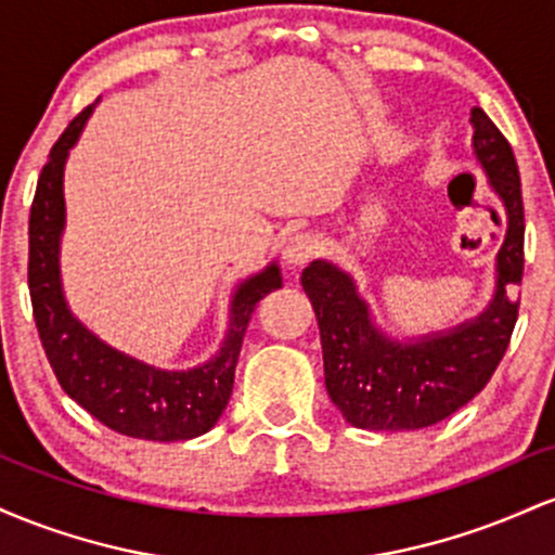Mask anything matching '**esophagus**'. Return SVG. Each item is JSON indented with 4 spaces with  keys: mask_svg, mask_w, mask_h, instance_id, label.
<instances>
[{
    "mask_svg": "<svg viewBox=\"0 0 555 555\" xmlns=\"http://www.w3.org/2000/svg\"><path fill=\"white\" fill-rule=\"evenodd\" d=\"M318 237L310 232H299L284 245V260L289 266H305L318 256Z\"/></svg>",
    "mask_w": 555,
    "mask_h": 555,
    "instance_id": "1",
    "label": "esophagus"
}]
</instances>
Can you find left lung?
I'll return each mask as SVG.
<instances>
[{
  "instance_id": "left-lung-1",
  "label": "left lung",
  "mask_w": 555,
  "mask_h": 555,
  "mask_svg": "<svg viewBox=\"0 0 555 555\" xmlns=\"http://www.w3.org/2000/svg\"><path fill=\"white\" fill-rule=\"evenodd\" d=\"M477 162L506 206L508 229L499 253L490 308L475 321L420 341H393L373 326L367 305L347 273L313 260L299 276L313 302L331 401L354 428L417 430L454 415L495 373L519 315L512 289L525 271V203L517 158L480 106L473 109Z\"/></svg>"
}]
</instances>
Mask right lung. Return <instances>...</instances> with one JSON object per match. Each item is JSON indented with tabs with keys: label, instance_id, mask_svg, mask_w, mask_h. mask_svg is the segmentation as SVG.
I'll list each match as a JSON object with an SVG mask.
<instances>
[{
	"label": "right lung",
	"instance_id": "1",
	"mask_svg": "<svg viewBox=\"0 0 555 555\" xmlns=\"http://www.w3.org/2000/svg\"><path fill=\"white\" fill-rule=\"evenodd\" d=\"M91 109L93 104L86 106L52 145L30 206L28 289L38 336L67 397L106 428L145 441H188L211 430L227 410L247 323L260 299L282 286V273L273 263L240 284L224 347L193 371H158L95 339L67 310L60 284V234L65 227L62 171Z\"/></svg>",
	"mask_w": 555,
	"mask_h": 555
}]
</instances>
